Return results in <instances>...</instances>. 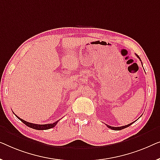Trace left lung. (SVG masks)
<instances>
[{
  "mask_svg": "<svg viewBox=\"0 0 160 160\" xmlns=\"http://www.w3.org/2000/svg\"><path fill=\"white\" fill-rule=\"evenodd\" d=\"M136 56H137V57H138L139 59L141 60V58H140V57H138V55L136 54ZM142 63V62H141ZM133 122H131V123H130V124H128V125H125V126H121V127H112V126H110V125H107V126L109 128H110V129H112V130H122V129H124V128H128V127H129L130 125H131L132 123Z\"/></svg>",
  "mask_w": 160,
  "mask_h": 160,
  "instance_id": "8db88e82",
  "label": "left lung"
}]
</instances>
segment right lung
<instances>
[{"instance_id": "right-lung-1", "label": "right lung", "mask_w": 160, "mask_h": 160, "mask_svg": "<svg viewBox=\"0 0 160 160\" xmlns=\"http://www.w3.org/2000/svg\"><path fill=\"white\" fill-rule=\"evenodd\" d=\"M16 115V114H15ZM16 117L22 121V122L24 123V124H25L27 126H28V127H30L31 128H33V129H35V130H48V129H51V128H54L56 125H57V122H58V121H56L55 122L53 123H50V124H45V125H38V124H34V123H31V122H27V121L22 120V119L19 118V117L16 115Z\"/></svg>"}]
</instances>
